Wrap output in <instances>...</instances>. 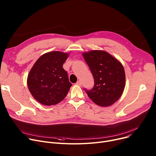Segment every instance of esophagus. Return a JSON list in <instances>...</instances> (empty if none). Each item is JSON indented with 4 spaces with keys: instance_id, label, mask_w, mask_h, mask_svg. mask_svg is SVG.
Masks as SVG:
<instances>
[{
    "instance_id": "esophagus-1",
    "label": "esophagus",
    "mask_w": 156,
    "mask_h": 156,
    "mask_svg": "<svg viewBox=\"0 0 156 156\" xmlns=\"http://www.w3.org/2000/svg\"><path fill=\"white\" fill-rule=\"evenodd\" d=\"M76 84L77 85V86H81L82 85V82H81V81H80V80H79V81H77V82H76Z\"/></svg>"
}]
</instances>
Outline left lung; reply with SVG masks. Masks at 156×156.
I'll list each match as a JSON object with an SVG mask.
<instances>
[{
  "mask_svg": "<svg viewBox=\"0 0 156 156\" xmlns=\"http://www.w3.org/2000/svg\"><path fill=\"white\" fill-rule=\"evenodd\" d=\"M83 57L92 74L94 86L84 89L89 98L100 106H109L121 96L126 83V75L121 63L103 51L83 53Z\"/></svg>",
  "mask_w": 156,
  "mask_h": 156,
  "instance_id": "1",
  "label": "left lung"
}]
</instances>
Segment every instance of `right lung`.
Listing matches in <instances>:
<instances>
[{"label":"right lung","instance_id":"1","mask_svg":"<svg viewBox=\"0 0 156 156\" xmlns=\"http://www.w3.org/2000/svg\"><path fill=\"white\" fill-rule=\"evenodd\" d=\"M68 54L53 51L42 55L35 62L27 77V86L32 96L44 105L62 101L72 83L63 64Z\"/></svg>","mask_w":156,"mask_h":156}]
</instances>
